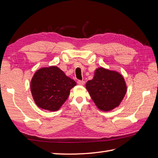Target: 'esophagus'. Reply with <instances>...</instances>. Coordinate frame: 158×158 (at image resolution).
Segmentation results:
<instances>
[{"label":"esophagus","mask_w":158,"mask_h":158,"mask_svg":"<svg viewBox=\"0 0 158 158\" xmlns=\"http://www.w3.org/2000/svg\"><path fill=\"white\" fill-rule=\"evenodd\" d=\"M85 81H81V80H78L77 81V83H78L79 85H83L85 84Z\"/></svg>","instance_id":"34e87169"}]
</instances>
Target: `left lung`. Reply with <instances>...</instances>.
Instances as JSON below:
<instances>
[{
	"label": "left lung",
	"mask_w": 158,
	"mask_h": 158,
	"mask_svg": "<svg viewBox=\"0 0 158 158\" xmlns=\"http://www.w3.org/2000/svg\"><path fill=\"white\" fill-rule=\"evenodd\" d=\"M86 88L98 109L105 111L119 105L127 89L119 73L103 68L96 69L93 79L87 82Z\"/></svg>",
	"instance_id": "left-lung-1"
}]
</instances>
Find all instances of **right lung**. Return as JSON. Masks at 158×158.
<instances>
[{"label":"right lung","mask_w":158,"mask_h":158,"mask_svg":"<svg viewBox=\"0 0 158 158\" xmlns=\"http://www.w3.org/2000/svg\"><path fill=\"white\" fill-rule=\"evenodd\" d=\"M76 82L66 77L56 66L38 70L33 76L31 89L35 101L40 108L51 111L58 110L70 94Z\"/></svg>","instance_id":"1"}]
</instances>
